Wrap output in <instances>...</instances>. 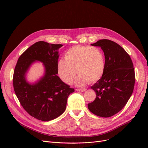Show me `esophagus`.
<instances>
[{
	"instance_id": "34e87169",
	"label": "esophagus",
	"mask_w": 148,
	"mask_h": 148,
	"mask_svg": "<svg viewBox=\"0 0 148 148\" xmlns=\"http://www.w3.org/2000/svg\"><path fill=\"white\" fill-rule=\"evenodd\" d=\"M86 90V89H84V88H83V89H76V91H78V92H84V91H85Z\"/></svg>"
}]
</instances>
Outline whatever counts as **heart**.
Returning <instances> with one entry per match:
<instances>
[{
    "label": "heart",
    "instance_id": "b5f03b06",
    "mask_svg": "<svg viewBox=\"0 0 148 148\" xmlns=\"http://www.w3.org/2000/svg\"><path fill=\"white\" fill-rule=\"evenodd\" d=\"M65 59L58 62V71L61 80L70 84L76 75L77 86L99 80L104 73L106 58L104 51L98 47L75 45L68 49Z\"/></svg>",
    "mask_w": 148,
    "mask_h": 148
}]
</instances>
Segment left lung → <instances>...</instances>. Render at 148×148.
Here are the masks:
<instances>
[{
    "label": "left lung",
    "instance_id": "1",
    "mask_svg": "<svg viewBox=\"0 0 148 148\" xmlns=\"http://www.w3.org/2000/svg\"><path fill=\"white\" fill-rule=\"evenodd\" d=\"M90 45L100 47L104 51L106 68L101 78L91 86L96 98L88 107L99 117H111L122 109L133 94V64L127 51L114 41L101 40Z\"/></svg>",
    "mask_w": 148,
    "mask_h": 148
}]
</instances>
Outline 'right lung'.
Wrapping results in <instances>:
<instances>
[{
    "mask_svg": "<svg viewBox=\"0 0 148 148\" xmlns=\"http://www.w3.org/2000/svg\"><path fill=\"white\" fill-rule=\"evenodd\" d=\"M62 46L38 41L22 53L14 69L13 86L20 104L30 116L42 121L63 113L69 95L74 92L57 75L58 50ZM35 60L43 62L46 73L38 82L30 85L26 82L25 74Z\"/></svg>",
    "mask_w": 148,
    "mask_h": 148,
    "instance_id": "add662e5",
    "label": "right lung"
}]
</instances>
